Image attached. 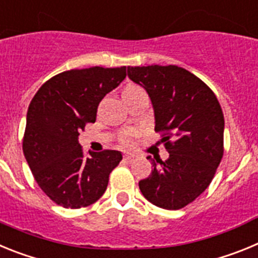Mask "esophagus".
<instances>
[{
	"instance_id": "34e87169",
	"label": "esophagus",
	"mask_w": 258,
	"mask_h": 258,
	"mask_svg": "<svg viewBox=\"0 0 258 258\" xmlns=\"http://www.w3.org/2000/svg\"><path fill=\"white\" fill-rule=\"evenodd\" d=\"M124 160L126 161V163H133V161L136 160V156L132 154H126V155H124Z\"/></svg>"
}]
</instances>
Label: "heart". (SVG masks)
<instances>
[{
	"mask_svg": "<svg viewBox=\"0 0 258 258\" xmlns=\"http://www.w3.org/2000/svg\"><path fill=\"white\" fill-rule=\"evenodd\" d=\"M140 90H142V88L131 84V85L125 86L124 92H122V95L132 94V93L140 92ZM133 136H134V132H125V133L121 136V138H120V141H121V143L124 146H131L132 143H133Z\"/></svg>",
	"mask_w": 258,
	"mask_h": 258,
	"instance_id": "heart-1",
	"label": "heart"
}]
</instances>
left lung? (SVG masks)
Returning a JSON list of instances; mask_svg holds the SVG:
<instances>
[{"instance_id":"obj_1","label":"left lung","mask_w":258,"mask_h":258,"mask_svg":"<svg viewBox=\"0 0 258 258\" xmlns=\"http://www.w3.org/2000/svg\"><path fill=\"white\" fill-rule=\"evenodd\" d=\"M145 88L155 113V132L169 157L151 156L152 172L140 181L143 197L169 211L186 207L206 191L223 156L222 108L207 84L178 66L127 67Z\"/></svg>"}]
</instances>
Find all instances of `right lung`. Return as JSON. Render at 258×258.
I'll use <instances>...</instances> for the list:
<instances>
[{"instance_id":"right-lung-1","label":"right lung","mask_w":258,"mask_h":258,"mask_svg":"<svg viewBox=\"0 0 258 258\" xmlns=\"http://www.w3.org/2000/svg\"><path fill=\"white\" fill-rule=\"evenodd\" d=\"M125 76V66L66 71L47 80L29 103L23 152L41 190L58 206L77 209L97 202L121 161L115 150L86 156L79 136Z\"/></svg>"}]
</instances>
